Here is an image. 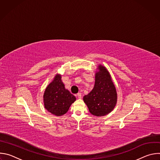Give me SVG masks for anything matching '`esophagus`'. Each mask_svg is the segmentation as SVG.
Listing matches in <instances>:
<instances>
[{"label":"esophagus","mask_w":160,"mask_h":160,"mask_svg":"<svg viewBox=\"0 0 160 160\" xmlns=\"http://www.w3.org/2000/svg\"><path fill=\"white\" fill-rule=\"evenodd\" d=\"M77 96V97L78 98V99H81V98H82V93H80V92L78 93Z\"/></svg>","instance_id":"esophagus-1"}]
</instances>
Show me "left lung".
I'll use <instances>...</instances> for the list:
<instances>
[{"instance_id": "obj_1", "label": "left lung", "mask_w": 160, "mask_h": 160, "mask_svg": "<svg viewBox=\"0 0 160 160\" xmlns=\"http://www.w3.org/2000/svg\"><path fill=\"white\" fill-rule=\"evenodd\" d=\"M98 68L99 72L96 74L94 87L83 97V101L92 115L102 117L108 115L115 108L117 94L108 70L101 65Z\"/></svg>"}]
</instances>
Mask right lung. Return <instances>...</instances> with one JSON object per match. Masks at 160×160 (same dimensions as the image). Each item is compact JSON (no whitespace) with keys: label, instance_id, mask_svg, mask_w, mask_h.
<instances>
[{"label":"right lung","instance_id":"obj_1","mask_svg":"<svg viewBox=\"0 0 160 160\" xmlns=\"http://www.w3.org/2000/svg\"><path fill=\"white\" fill-rule=\"evenodd\" d=\"M76 100V98L65 89L60 75H57L47 87L43 95L45 109L58 117L63 115Z\"/></svg>","mask_w":160,"mask_h":160}]
</instances>
